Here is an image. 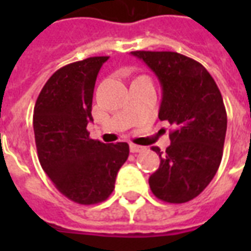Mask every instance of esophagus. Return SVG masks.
<instances>
[{
    "label": "esophagus",
    "mask_w": 251,
    "mask_h": 251,
    "mask_svg": "<svg viewBox=\"0 0 251 251\" xmlns=\"http://www.w3.org/2000/svg\"><path fill=\"white\" fill-rule=\"evenodd\" d=\"M130 151L133 153H138V152H143V151H146V147H143V146H138V145H134V143H131L130 145Z\"/></svg>",
    "instance_id": "obj_1"
}]
</instances>
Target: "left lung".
<instances>
[{"instance_id":"obj_1","label":"left lung","mask_w":251,"mask_h":251,"mask_svg":"<svg viewBox=\"0 0 251 251\" xmlns=\"http://www.w3.org/2000/svg\"><path fill=\"white\" fill-rule=\"evenodd\" d=\"M131 54L157 76L163 90L159 118L175 127L164 153L152 147L160 165L149 179L151 191L164 202H189L206 189L222 161L226 133L222 94L210 73L193 58L176 52Z\"/></svg>"}]
</instances>
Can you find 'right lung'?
Instances as JSON below:
<instances>
[{"mask_svg":"<svg viewBox=\"0 0 251 251\" xmlns=\"http://www.w3.org/2000/svg\"><path fill=\"white\" fill-rule=\"evenodd\" d=\"M109 57H90L58 69L44 84L33 109L41 168L60 193L79 204L105 201L129 156L125 142L91 139L92 98L99 70Z\"/></svg>","mask_w":251,"mask_h":251,"instance_id":"right-lung-1","label":"right lung"}]
</instances>
